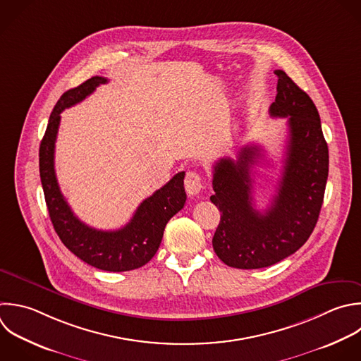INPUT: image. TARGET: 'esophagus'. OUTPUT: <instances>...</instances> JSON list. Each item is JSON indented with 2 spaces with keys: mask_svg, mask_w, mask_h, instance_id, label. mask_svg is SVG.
Segmentation results:
<instances>
[{
  "mask_svg": "<svg viewBox=\"0 0 361 361\" xmlns=\"http://www.w3.org/2000/svg\"><path fill=\"white\" fill-rule=\"evenodd\" d=\"M202 188H203V183H202L200 175L196 171H189L185 176V189H186L188 195L195 196V195L200 193Z\"/></svg>",
  "mask_w": 361,
  "mask_h": 361,
  "instance_id": "obj_1",
  "label": "esophagus"
}]
</instances>
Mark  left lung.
Segmentation results:
<instances>
[{
	"label": "left lung",
	"instance_id": "1",
	"mask_svg": "<svg viewBox=\"0 0 361 361\" xmlns=\"http://www.w3.org/2000/svg\"><path fill=\"white\" fill-rule=\"evenodd\" d=\"M278 76L271 117L288 120V144L276 195L265 213L254 209L251 166L257 145L241 148L237 159L221 158L213 166L210 200L220 223L213 235L217 257L233 268L274 265L299 250L312 234L323 203L329 173V149L312 99L283 72Z\"/></svg>",
	"mask_w": 361,
	"mask_h": 361
}]
</instances>
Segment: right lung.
<instances>
[{
  "instance_id": "right-lung-1",
  "label": "right lung",
  "mask_w": 361,
  "mask_h": 361,
  "mask_svg": "<svg viewBox=\"0 0 361 361\" xmlns=\"http://www.w3.org/2000/svg\"><path fill=\"white\" fill-rule=\"evenodd\" d=\"M109 80L94 76L71 89L58 100L39 147V173L49 217L62 243L92 267L110 272L131 271L145 265L158 251L164 230L186 202L183 188L185 172L176 173L165 186L147 197L133 219L114 231L93 228L80 221L63 197L55 173V142L61 124V113Z\"/></svg>"
}]
</instances>
